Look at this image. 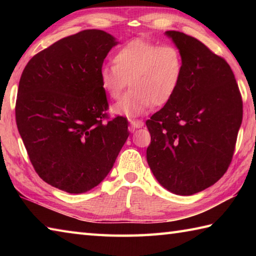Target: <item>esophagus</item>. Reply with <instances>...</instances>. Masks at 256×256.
Returning <instances> with one entry per match:
<instances>
[{"label": "esophagus", "mask_w": 256, "mask_h": 256, "mask_svg": "<svg viewBox=\"0 0 256 256\" xmlns=\"http://www.w3.org/2000/svg\"><path fill=\"white\" fill-rule=\"evenodd\" d=\"M130 124L133 128H140L144 126V122L142 120H130Z\"/></svg>", "instance_id": "34e87169"}]
</instances>
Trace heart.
I'll return each instance as SVG.
<instances>
[{"label":"heart","instance_id":"b5f03b06","mask_svg":"<svg viewBox=\"0 0 256 256\" xmlns=\"http://www.w3.org/2000/svg\"><path fill=\"white\" fill-rule=\"evenodd\" d=\"M113 64L100 69L101 89L112 100H118L128 84L132 86L112 108L114 113L128 118L140 116L153 104L170 102L184 74L182 55L176 46H160L140 38L120 47Z\"/></svg>","mask_w":256,"mask_h":256}]
</instances>
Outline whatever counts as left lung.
I'll return each instance as SVG.
<instances>
[{"instance_id": "left-lung-1", "label": "left lung", "mask_w": 256, "mask_h": 256, "mask_svg": "<svg viewBox=\"0 0 256 256\" xmlns=\"http://www.w3.org/2000/svg\"><path fill=\"white\" fill-rule=\"evenodd\" d=\"M184 59L180 86L146 121L152 172L170 192H202L224 175L232 160L243 104L229 64L197 38L168 30Z\"/></svg>"}]
</instances>
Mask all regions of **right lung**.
<instances>
[{
    "mask_svg": "<svg viewBox=\"0 0 256 256\" xmlns=\"http://www.w3.org/2000/svg\"><path fill=\"white\" fill-rule=\"evenodd\" d=\"M112 35L86 30L32 57L20 76L16 124L42 180L69 194L98 186L128 138V120H108L99 72L118 45Z\"/></svg>",
    "mask_w": 256,
    "mask_h": 256,
    "instance_id": "add662e5",
    "label": "right lung"
}]
</instances>
